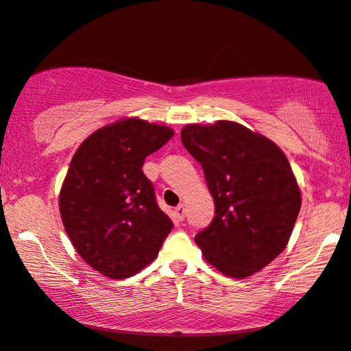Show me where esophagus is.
I'll return each instance as SVG.
<instances>
[{"label":"esophagus","mask_w":351,"mask_h":351,"mask_svg":"<svg viewBox=\"0 0 351 351\" xmlns=\"http://www.w3.org/2000/svg\"><path fill=\"white\" fill-rule=\"evenodd\" d=\"M173 215H175V218L178 219V221H183V219H184V205H178V207L175 208V212H173Z\"/></svg>","instance_id":"1"}]
</instances>
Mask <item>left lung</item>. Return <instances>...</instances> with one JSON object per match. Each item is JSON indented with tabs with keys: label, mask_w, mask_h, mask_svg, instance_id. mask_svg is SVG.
<instances>
[{
	"label": "left lung",
	"mask_w": 351,
	"mask_h": 351,
	"mask_svg": "<svg viewBox=\"0 0 351 351\" xmlns=\"http://www.w3.org/2000/svg\"><path fill=\"white\" fill-rule=\"evenodd\" d=\"M181 141L202 165L215 202L212 223L195 236L204 258L230 278L252 276L286 249L300 212L286 154L230 120L186 125Z\"/></svg>",
	"instance_id": "left-lung-1"
}]
</instances>
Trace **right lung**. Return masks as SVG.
Wrapping results in <instances>:
<instances>
[{
	"label": "right lung",
	"mask_w": 351,
	"mask_h": 351,
	"mask_svg": "<svg viewBox=\"0 0 351 351\" xmlns=\"http://www.w3.org/2000/svg\"><path fill=\"white\" fill-rule=\"evenodd\" d=\"M173 134L165 125L121 119L96 130L72 157L60 218L78 255L107 278L136 274L170 234L173 223L158 208L143 165Z\"/></svg>",
	"instance_id": "right-lung-1"
}]
</instances>
